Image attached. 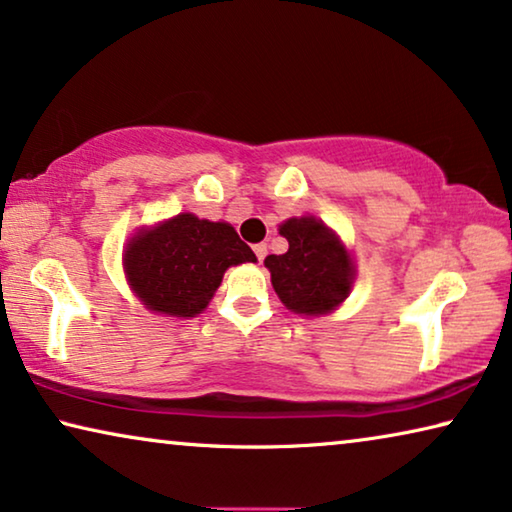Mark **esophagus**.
<instances>
[{
  "instance_id": "1",
  "label": "esophagus",
  "mask_w": 512,
  "mask_h": 512,
  "mask_svg": "<svg viewBox=\"0 0 512 512\" xmlns=\"http://www.w3.org/2000/svg\"><path fill=\"white\" fill-rule=\"evenodd\" d=\"M253 250H255V255H257L259 262H262V259L266 257V243H257V246H255Z\"/></svg>"
}]
</instances>
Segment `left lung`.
Masks as SVG:
<instances>
[{
	"instance_id": "left-lung-1",
	"label": "left lung",
	"mask_w": 512,
	"mask_h": 512,
	"mask_svg": "<svg viewBox=\"0 0 512 512\" xmlns=\"http://www.w3.org/2000/svg\"><path fill=\"white\" fill-rule=\"evenodd\" d=\"M289 250L264 259L280 301L299 315H326L347 299L354 280L352 257L322 220L305 216L280 225Z\"/></svg>"
}]
</instances>
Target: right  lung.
Returning <instances> with one entry per match:
<instances>
[{
	"instance_id": "right-lung-1",
	"label": "right lung",
	"mask_w": 512,
	"mask_h": 512,
	"mask_svg": "<svg viewBox=\"0 0 512 512\" xmlns=\"http://www.w3.org/2000/svg\"><path fill=\"white\" fill-rule=\"evenodd\" d=\"M257 262L232 225L181 213L135 234L124 266L135 294L149 310L195 317L207 308L230 266Z\"/></svg>"
}]
</instances>
